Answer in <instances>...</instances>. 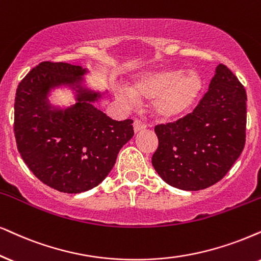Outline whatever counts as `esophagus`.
I'll return each mask as SVG.
<instances>
[{"label": "esophagus", "instance_id": "obj_1", "mask_svg": "<svg viewBox=\"0 0 261 261\" xmlns=\"http://www.w3.org/2000/svg\"><path fill=\"white\" fill-rule=\"evenodd\" d=\"M147 127V124L144 121H142L141 119H135L134 121V130L135 133H138V131L144 130Z\"/></svg>", "mask_w": 261, "mask_h": 261}]
</instances>
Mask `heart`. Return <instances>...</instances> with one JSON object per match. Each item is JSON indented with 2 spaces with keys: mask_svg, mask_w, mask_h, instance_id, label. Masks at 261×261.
I'll return each instance as SVG.
<instances>
[{
  "mask_svg": "<svg viewBox=\"0 0 261 261\" xmlns=\"http://www.w3.org/2000/svg\"><path fill=\"white\" fill-rule=\"evenodd\" d=\"M202 89L195 71L160 70L138 78L131 87L134 96L155 98L154 110L164 119L182 117L194 106ZM121 98H126L124 94Z\"/></svg>",
  "mask_w": 261,
  "mask_h": 261,
  "instance_id": "obj_1",
  "label": "heart"
}]
</instances>
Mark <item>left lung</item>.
Wrapping results in <instances>:
<instances>
[{
    "label": "left lung",
    "mask_w": 261,
    "mask_h": 261,
    "mask_svg": "<svg viewBox=\"0 0 261 261\" xmlns=\"http://www.w3.org/2000/svg\"><path fill=\"white\" fill-rule=\"evenodd\" d=\"M247 94L225 65L217 66L210 89L191 113L154 127L159 146L155 171L170 186L200 190L219 182L246 143Z\"/></svg>",
    "instance_id": "left-lung-1"
}]
</instances>
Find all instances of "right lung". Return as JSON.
Instances as JSON below:
<instances>
[{
    "label": "right lung",
    "mask_w": 261,
    "mask_h": 261,
    "mask_svg": "<svg viewBox=\"0 0 261 261\" xmlns=\"http://www.w3.org/2000/svg\"><path fill=\"white\" fill-rule=\"evenodd\" d=\"M85 70L43 61L19 83L14 102L18 151L31 172L53 189L78 194L98 186L113 169L121 147L134 136V121L112 120L92 105L100 96L79 89L78 102L51 111L49 89L74 84Z\"/></svg>",
    "instance_id": "add662e5"
}]
</instances>
